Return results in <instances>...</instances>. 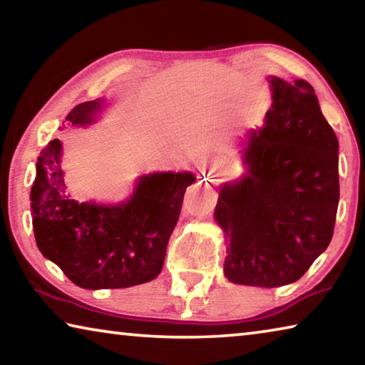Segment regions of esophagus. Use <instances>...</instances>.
<instances>
[{
  "label": "esophagus",
  "mask_w": 365,
  "mask_h": 365,
  "mask_svg": "<svg viewBox=\"0 0 365 365\" xmlns=\"http://www.w3.org/2000/svg\"><path fill=\"white\" fill-rule=\"evenodd\" d=\"M201 178V182L200 183H202V182H207V180H212V178L211 177H209V175H202V177H200ZM205 200L206 201H211L212 200V191H207V193H206V196H205Z\"/></svg>",
  "instance_id": "1"
}]
</instances>
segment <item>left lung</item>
<instances>
[{
    "label": "left lung",
    "instance_id": "obj_1",
    "mask_svg": "<svg viewBox=\"0 0 365 365\" xmlns=\"http://www.w3.org/2000/svg\"><path fill=\"white\" fill-rule=\"evenodd\" d=\"M272 109L242 141L245 172L220 185L214 220L224 275L275 288L299 280L329 246L339 201L338 138L311 83L270 76Z\"/></svg>",
    "mask_w": 365,
    "mask_h": 365
}]
</instances>
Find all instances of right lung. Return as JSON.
<instances>
[{"label": "right lung", "mask_w": 365, "mask_h": 365, "mask_svg": "<svg viewBox=\"0 0 365 365\" xmlns=\"http://www.w3.org/2000/svg\"><path fill=\"white\" fill-rule=\"evenodd\" d=\"M106 98L77 104L66 120L91 127L101 120ZM193 172H151L135 180L120 202L77 201L63 170V143L53 140L36 159L30 209L41 255L85 289L128 288L156 279L182 211Z\"/></svg>", "instance_id": "add662e5"}]
</instances>
